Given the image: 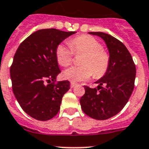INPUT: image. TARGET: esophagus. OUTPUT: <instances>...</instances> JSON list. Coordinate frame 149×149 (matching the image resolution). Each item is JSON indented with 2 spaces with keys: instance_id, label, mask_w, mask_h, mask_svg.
I'll return each mask as SVG.
<instances>
[{
  "instance_id": "esophagus-1",
  "label": "esophagus",
  "mask_w": 149,
  "mask_h": 149,
  "mask_svg": "<svg viewBox=\"0 0 149 149\" xmlns=\"http://www.w3.org/2000/svg\"><path fill=\"white\" fill-rule=\"evenodd\" d=\"M76 85V83H74V82H71L70 83V88H74Z\"/></svg>"
}]
</instances>
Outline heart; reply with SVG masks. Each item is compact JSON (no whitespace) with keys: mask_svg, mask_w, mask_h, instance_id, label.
I'll list each match as a JSON object with an SVG mask.
<instances>
[{"mask_svg":"<svg viewBox=\"0 0 149 149\" xmlns=\"http://www.w3.org/2000/svg\"><path fill=\"white\" fill-rule=\"evenodd\" d=\"M70 46L61 43L55 50L56 58L62 67L72 63L75 54L84 53L80 67H71L64 72V78L72 82L87 80L94 76L101 78L107 73L110 63L109 54L102 44L90 35H80L71 39Z\"/></svg>","mask_w":149,"mask_h":149,"instance_id":"obj_1","label":"heart"}]
</instances>
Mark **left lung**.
I'll list each match as a JSON object with an SVG mask.
<instances>
[{
	"label": "left lung",
	"instance_id": "8db88e82",
	"mask_svg": "<svg viewBox=\"0 0 149 149\" xmlns=\"http://www.w3.org/2000/svg\"><path fill=\"white\" fill-rule=\"evenodd\" d=\"M101 37L108 48L110 63L107 73L97 80V88L85 86L80 99L82 111L89 117L106 120L116 116L128 101L134 88L136 66L126 46L103 32H88Z\"/></svg>",
	"mask_w": 149,
	"mask_h": 149
}]
</instances>
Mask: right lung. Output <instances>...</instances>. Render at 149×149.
<instances>
[{"mask_svg":"<svg viewBox=\"0 0 149 149\" xmlns=\"http://www.w3.org/2000/svg\"><path fill=\"white\" fill-rule=\"evenodd\" d=\"M75 31L55 28L31 33L22 43L10 67L13 91L23 110L39 121H47L58 112L70 82H55L61 73L55 55L57 46Z\"/></svg>","mask_w":149,"mask_h":149,"instance_id":"add662e5","label":"right lung"}]
</instances>
